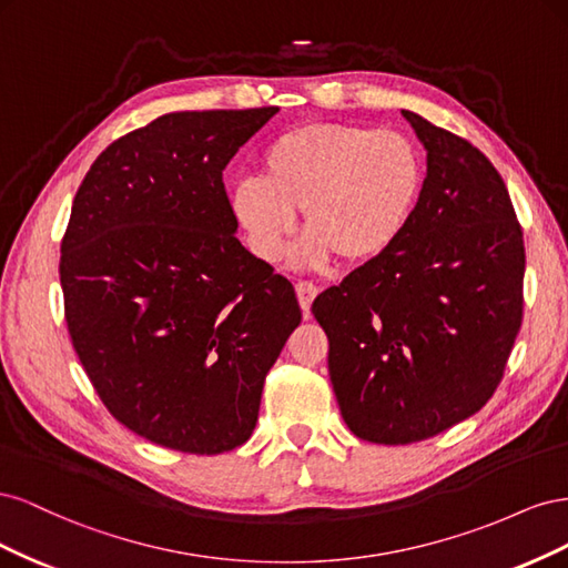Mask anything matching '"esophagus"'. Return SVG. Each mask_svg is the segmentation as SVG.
Listing matches in <instances>:
<instances>
[{"instance_id": "1", "label": "esophagus", "mask_w": 568, "mask_h": 568, "mask_svg": "<svg viewBox=\"0 0 568 568\" xmlns=\"http://www.w3.org/2000/svg\"><path fill=\"white\" fill-rule=\"evenodd\" d=\"M296 296H298L303 315L307 317V315H311V305H313V301L317 296V286L313 282H298L296 284Z\"/></svg>"}]
</instances>
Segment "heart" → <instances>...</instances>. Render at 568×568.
<instances>
[{
	"label": "heart",
	"mask_w": 568,
	"mask_h": 568,
	"mask_svg": "<svg viewBox=\"0 0 568 568\" xmlns=\"http://www.w3.org/2000/svg\"><path fill=\"white\" fill-rule=\"evenodd\" d=\"M263 178L230 189V211L255 257L277 263L305 215L296 263L341 255L359 265L400 242L424 192L426 165L407 134L363 125H301L265 146Z\"/></svg>",
	"instance_id": "obj_1"
}]
</instances>
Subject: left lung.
I'll return each instance as SVG.
<instances>
[{"mask_svg":"<svg viewBox=\"0 0 568 568\" xmlns=\"http://www.w3.org/2000/svg\"><path fill=\"white\" fill-rule=\"evenodd\" d=\"M403 115L426 149L417 213L398 244L313 303L341 417L384 445L476 415L524 317V232L500 173L462 136Z\"/></svg>","mask_w":568,"mask_h":568,"instance_id":"left-lung-1","label":"left lung"}]
</instances>
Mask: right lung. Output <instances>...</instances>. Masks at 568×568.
I'll return each mask as SVG.
<instances>
[{
	"mask_svg": "<svg viewBox=\"0 0 568 568\" xmlns=\"http://www.w3.org/2000/svg\"><path fill=\"white\" fill-rule=\"evenodd\" d=\"M165 113L99 153L61 242L68 334L101 403L170 450L251 438L301 324L296 291L248 253L222 170L277 113Z\"/></svg>",
	"mask_w": 568,
	"mask_h": 568,
	"instance_id": "1",
	"label": "right lung"
}]
</instances>
